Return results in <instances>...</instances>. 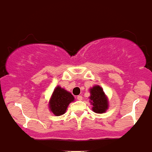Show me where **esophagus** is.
<instances>
[{"mask_svg":"<svg viewBox=\"0 0 152 152\" xmlns=\"http://www.w3.org/2000/svg\"><path fill=\"white\" fill-rule=\"evenodd\" d=\"M77 99L78 100H83V96L81 95H79V96H77Z\"/></svg>","mask_w":152,"mask_h":152,"instance_id":"34e87169","label":"esophagus"}]
</instances>
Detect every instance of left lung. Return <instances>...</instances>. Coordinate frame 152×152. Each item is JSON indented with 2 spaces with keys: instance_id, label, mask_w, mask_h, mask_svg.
<instances>
[{
  "instance_id": "obj_1",
  "label": "left lung",
  "mask_w": 152,
  "mask_h": 152,
  "mask_svg": "<svg viewBox=\"0 0 152 152\" xmlns=\"http://www.w3.org/2000/svg\"><path fill=\"white\" fill-rule=\"evenodd\" d=\"M90 91V103L92 110L96 113H104L109 108L108 97L100 85H94Z\"/></svg>"
}]
</instances>
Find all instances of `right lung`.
I'll use <instances>...</instances> for the list:
<instances>
[{"label":"right lung","instance_id":"add662e5","mask_svg":"<svg viewBox=\"0 0 152 152\" xmlns=\"http://www.w3.org/2000/svg\"><path fill=\"white\" fill-rule=\"evenodd\" d=\"M75 100L73 95L60 86H57L52 93L49 102V110L55 116H59L65 113L68 105Z\"/></svg>","mask_w":152,"mask_h":152}]
</instances>
